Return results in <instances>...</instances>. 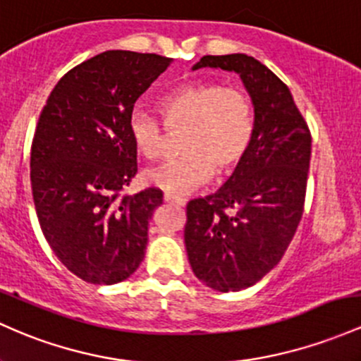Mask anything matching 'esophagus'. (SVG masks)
Returning <instances> with one entry per match:
<instances>
[{
  "label": "esophagus",
  "instance_id": "esophagus-1",
  "mask_svg": "<svg viewBox=\"0 0 361 361\" xmlns=\"http://www.w3.org/2000/svg\"><path fill=\"white\" fill-rule=\"evenodd\" d=\"M164 202H168V204L180 205V207H183L185 205V199H181V197H176V195H171V193H164Z\"/></svg>",
  "mask_w": 361,
  "mask_h": 361
}]
</instances>
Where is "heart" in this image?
Instances as JSON below:
<instances>
[{
  "mask_svg": "<svg viewBox=\"0 0 361 361\" xmlns=\"http://www.w3.org/2000/svg\"><path fill=\"white\" fill-rule=\"evenodd\" d=\"M162 123L169 132H185L183 156L145 171L147 185L173 195H185L217 176L231 173L250 149L255 111L250 96L233 85L192 82L166 94L159 101ZM130 137L137 152L156 161L164 152L166 130L144 111L132 113Z\"/></svg>",
  "mask_w": 361,
  "mask_h": 361,
  "instance_id": "1",
  "label": "heart"
}]
</instances>
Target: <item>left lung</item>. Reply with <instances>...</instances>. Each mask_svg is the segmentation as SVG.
<instances>
[{"mask_svg": "<svg viewBox=\"0 0 361 361\" xmlns=\"http://www.w3.org/2000/svg\"><path fill=\"white\" fill-rule=\"evenodd\" d=\"M236 71L255 111L250 149L214 195L190 200L185 245L204 284L221 293L259 283L283 259L303 216L312 135L286 84L247 54L204 56L193 68Z\"/></svg>", "mask_w": 361, "mask_h": 361, "instance_id": "1", "label": "left lung"}]
</instances>
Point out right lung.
I'll list each match as a JSON object with an SVG mask.
<instances>
[{
	"instance_id": "1",
	"label": "right lung",
	"mask_w": 361,
	"mask_h": 361,
	"mask_svg": "<svg viewBox=\"0 0 361 361\" xmlns=\"http://www.w3.org/2000/svg\"><path fill=\"white\" fill-rule=\"evenodd\" d=\"M171 59L106 51L66 71L47 97L30 149L35 212L61 264L92 284L137 271L159 188L125 193L137 174L133 104Z\"/></svg>"
}]
</instances>
